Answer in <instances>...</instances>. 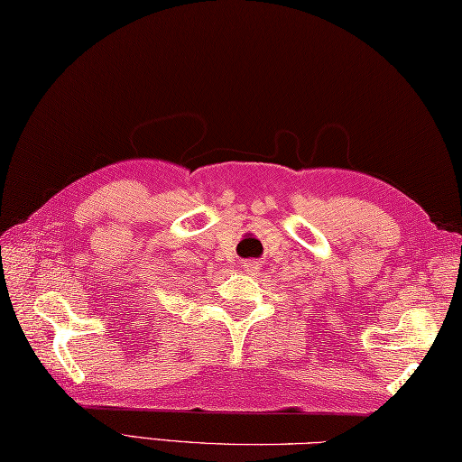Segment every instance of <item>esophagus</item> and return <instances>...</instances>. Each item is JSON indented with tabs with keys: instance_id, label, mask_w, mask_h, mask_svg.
I'll list each match as a JSON object with an SVG mask.
<instances>
[{
	"instance_id": "obj_1",
	"label": "esophagus",
	"mask_w": 462,
	"mask_h": 462,
	"mask_svg": "<svg viewBox=\"0 0 462 462\" xmlns=\"http://www.w3.org/2000/svg\"><path fill=\"white\" fill-rule=\"evenodd\" d=\"M243 269H245L247 273H257V269H259V261H257V259H247V261H243Z\"/></svg>"
}]
</instances>
